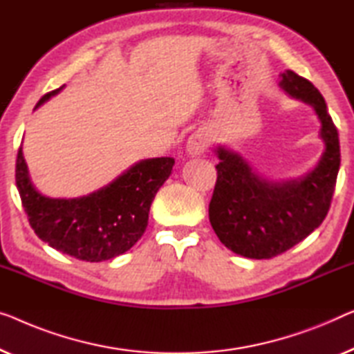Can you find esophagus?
Masks as SVG:
<instances>
[{"mask_svg": "<svg viewBox=\"0 0 354 354\" xmlns=\"http://www.w3.org/2000/svg\"><path fill=\"white\" fill-rule=\"evenodd\" d=\"M207 147H208V138L205 136V133H200V131H197V133H192L191 136H189L187 152L191 156L203 154V152L207 151Z\"/></svg>", "mask_w": 354, "mask_h": 354, "instance_id": "1", "label": "esophagus"}]
</instances>
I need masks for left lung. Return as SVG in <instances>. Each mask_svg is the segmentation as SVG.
Wrapping results in <instances>:
<instances>
[{
	"instance_id": "obj_1",
	"label": "left lung",
	"mask_w": 354,
	"mask_h": 354,
	"mask_svg": "<svg viewBox=\"0 0 354 354\" xmlns=\"http://www.w3.org/2000/svg\"><path fill=\"white\" fill-rule=\"evenodd\" d=\"M279 86L315 108L326 149L313 171L284 183H268L236 152L216 149L219 163L209 223L221 243L250 259H272L319 227L329 211L340 168L339 131L323 95L291 70L281 73Z\"/></svg>"
}]
</instances>
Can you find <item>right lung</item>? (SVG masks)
Returning a JSON list of instances; mask_svg holds the SVG:
<instances>
[{
    "label": "right lung",
    "mask_w": 354,
    "mask_h": 354,
    "mask_svg": "<svg viewBox=\"0 0 354 354\" xmlns=\"http://www.w3.org/2000/svg\"><path fill=\"white\" fill-rule=\"evenodd\" d=\"M62 88L46 93L36 108ZM173 165L171 157L141 160L106 187L86 197L49 198L31 184L19 147L15 184L31 229L42 241L79 261L102 262L124 254L141 239L152 200Z\"/></svg>",
    "instance_id": "1"
}]
</instances>
